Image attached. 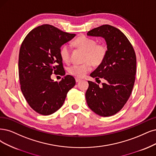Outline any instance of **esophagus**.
I'll list each match as a JSON object with an SVG mask.
<instances>
[{"label":"esophagus","instance_id":"1","mask_svg":"<svg viewBox=\"0 0 156 156\" xmlns=\"http://www.w3.org/2000/svg\"><path fill=\"white\" fill-rule=\"evenodd\" d=\"M75 80H76V82H79L80 80H81V79H80L78 78H75Z\"/></svg>","mask_w":156,"mask_h":156}]
</instances>
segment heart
<instances>
[{
  "label": "heart",
  "mask_w": 156,
  "mask_h": 156,
  "mask_svg": "<svg viewBox=\"0 0 156 156\" xmlns=\"http://www.w3.org/2000/svg\"><path fill=\"white\" fill-rule=\"evenodd\" d=\"M73 44L77 48L85 51L83 57L85 62L82 64H74L68 69L69 73L73 76L82 78L92 70L93 65L98 66L104 61L107 53V48L105 44H98L94 39L83 35L78 37ZM60 55L63 62H70L71 55L70 45H63L60 48Z\"/></svg>",
  "instance_id": "heart-1"
}]
</instances>
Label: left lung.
Instances as JSON below:
<instances>
[{
	"mask_svg": "<svg viewBox=\"0 0 156 156\" xmlns=\"http://www.w3.org/2000/svg\"><path fill=\"white\" fill-rule=\"evenodd\" d=\"M87 34L104 38L107 53L101 64L90 74L96 80L104 79L105 83L99 86L88 81L86 101L89 108L98 115L111 116L123 107L134 87L136 73L135 51L126 37L114 26L103 25Z\"/></svg>",
	"mask_w": 156,
	"mask_h": 156,
	"instance_id": "1",
	"label": "left lung"
}]
</instances>
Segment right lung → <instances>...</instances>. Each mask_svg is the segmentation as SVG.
<instances>
[{
	"instance_id": "1",
	"label": "right lung",
	"mask_w": 156,
	"mask_h": 156,
	"mask_svg": "<svg viewBox=\"0 0 156 156\" xmlns=\"http://www.w3.org/2000/svg\"><path fill=\"white\" fill-rule=\"evenodd\" d=\"M75 36L44 24L32 30L21 44L19 56L20 89L29 105L40 114L47 116L58 110L68 91L76 84L71 75H66L59 82L51 78L52 74H66L60 50Z\"/></svg>"
}]
</instances>
